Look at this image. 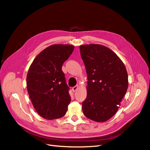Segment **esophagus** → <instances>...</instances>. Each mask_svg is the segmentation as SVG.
Here are the masks:
<instances>
[{"label": "esophagus", "mask_w": 150, "mask_h": 150, "mask_svg": "<svg viewBox=\"0 0 150 150\" xmlns=\"http://www.w3.org/2000/svg\"><path fill=\"white\" fill-rule=\"evenodd\" d=\"M78 89V86H74V87L72 88V90L73 92H75Z\"/></svg>", "instance_id": "esophagus-1"}]
</instances>
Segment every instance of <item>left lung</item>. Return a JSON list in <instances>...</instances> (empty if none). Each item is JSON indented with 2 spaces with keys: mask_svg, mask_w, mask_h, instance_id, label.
Instances as JSON below:
<instances>
[{
  "mask_svg": "<svg viewBox=\"0 0 150 150\" xmlns=\"http://www.w3.org/2000/svg\"><path fill=\"white\" fill-rule=\"evenodd\" d=\"M79 49L88 80L83 113L93 121H106L116 114L128 89L126 67L114 52L103 45H82Z\"/></svg>",
  "mask_w": 150,
  "mask_h": 150,
  "instance_id": "8db88e82",
  "label": "left lung"
}]
</instances>
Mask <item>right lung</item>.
<instances>
[{
  "mask_svg": "<svg viewBox=\"0 0 150 150\" xmlns=\"http://www.w3.org/2000/svg\"><path fill=\"white\" fill-rule=\"evenodd\" d=\"M74 49L72 45H51L36 56L29 67L27 89L35 111L44 119L61 118L67 112L71 96L62 66Z\"/></svg>",
  "mask_w": 150,
  "mask_h": 150,
  "instance_id": "add662e5",
  "label": "right lung"
}]
</instances>
